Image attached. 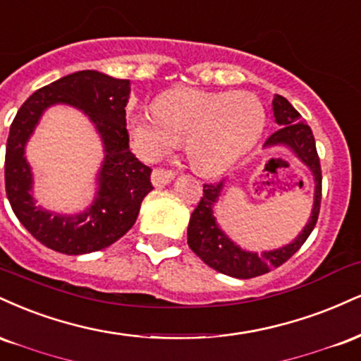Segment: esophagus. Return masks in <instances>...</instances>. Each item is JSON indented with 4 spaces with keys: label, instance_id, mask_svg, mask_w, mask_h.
Segmentation results:
<instances>
[{
    "label": "esophagus",
    "instance_id": "1",
    "mask_svg": "<svg viewBox=\"0 0 361 361\" xmlns=\"http://www.w3.org/2000/svg\"><path fill=\"white\" fill-rule=\"evenodd\" d=\"M176 177V172L173 171H165V169H155L152 172V184L155 188H164V185L171 184V180Z\"/></svg>",
    "mask_w": 361,
    "mask_h": 361
}]
</instances>
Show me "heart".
<instances>
[{
    "instance_id": "obj_1",
    "label": "heart",
    "mask_w": 361,
    "mask_h": 361,
    "mask_svg": "<svg viewBox=\"0 0 361 361\" xmlns=\"http://www.w3.org/2000/svg\"><path fill=\"white\" fill-rule=\"evenodd\" d=\"M265 126L264 106L248 92L176 89L157 104L131 109L126 116L131 147L143 160H157L188 138L197 172L214 176L252 150Z\"/></svg>"
}]
</instances>
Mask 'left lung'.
<instances>
[{"label": "left lung", "mask_w": 361, "mask_h": 361, "mask_svg": "<svg viewBox=\"0 0 361 361\" xmlns=\"http://www.w3.org/2000/svg\"><path fill=\"white\" fill-rule=\"evenodd\" d=\"M272 106L275 121L281 128L267 138L264 147L270 148L283 145L290 148L300 162L307 165L309 171L314 176V204H312L311 218H309L304 230L298 235V238L292 240L286 247L269 250V252L258 255L255 252H247V250L240 248L235 241H231L224 235V231L216 223L213 207L218 202L219 196H221L224 182L221 180L216 182V184H204L201 201L190 214L188 243L190 250L206 265L224 275H230V277L252 279L281 267L283 262L289 260L302 247L304 241L314 230L317 216H319L321 180H323V176H321L319 157H317L312 130L304 123L298 109L283 96L275 94Z\"/></svg>", "instance_id": "1"}]
</instances>
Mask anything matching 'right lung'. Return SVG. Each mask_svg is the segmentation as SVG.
<instances>
[{
  "mask_svg": "<svg viewBox=\"0 0 361 361\" xmlns=\"http://www.w3.org/2000/svg\"><path fill=\"white\" fill-rule=\"evenodd\" d=\"M130 80L97 71H79L40 87L21 104L10 126L4 157V185L13 213L33 238L66 255L103 250L120 240L137 221L143 197L150 192L152 169L131 154L126 130ZM69 104L88 114L100 133L105 160L98 173V192L86 212L59 215L36 206L32 176L24 145L47 107Z\"/></svg>",
  "mask_w": 361,
  "mask_h": 361,
  "instance_id": "obj_1",
  "label": "right lung"
}]
</instances>
